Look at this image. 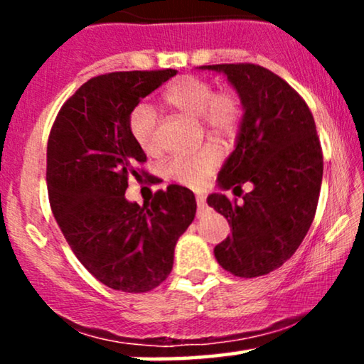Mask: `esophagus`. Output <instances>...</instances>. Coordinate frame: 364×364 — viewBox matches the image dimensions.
Segmentation results:
<instances>
[{
	"label": "esophagus",
	"instance_id": "34e87169",
	"mask_svg": "<svg viewBox=\"0 0 364 364\" xmlns=\"http://www.w3.org/2000/svg\"><path fill=\"white\" fill-rule=\"evenodd\" d=\"M196 205H198V214L200 212L203 210V208H205V196L203 195H196Z\"/></svg>",
	"mask_w": 364,
	"mask_h": 364
}]
</instances>
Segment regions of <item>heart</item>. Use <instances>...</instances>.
I'll return each mask as SVG.
<instances>
[{
	"mask_svg": "<svg viewBox=\"0 0 364 364\" xmlns=\"http://www.w3.org/2000/svg\"><path fill=\"white\" fill-rule=\"evenodd\" d=\"M164 102L185 114L196 116L205 132L219 139H229L240 127V97L231 90L214 92L207 80L185 75L174 80L162 95ZM156 111L149 104H139L129 114V132L145 152L157 150ZM220 154L214 145H203L193 152L179 154L168 164V173L186 186H200L219 166Z\"/></svg>",
	"mask_w": 364,
	"mask_h": 364,
	"instance_id": "heart-1",
	"label": "heart"
}]
</instances>
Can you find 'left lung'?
<instances>
[{
    "mask_svg": "<svg viewBox=\"0 0 364 364\" xmlns=\"http://www.w3.org/2000/svg\"><path fill=\"white\" fill-rule=\"evenodd\" d=\"M224 75L243 107L235 150L217 176L225 191L252 182L241 204L222 191L207 196L231 225L214 248L228 272L252 279L279 269L294 255L318 203L323 156L306 102L287 82L257 65L198 66Z\"/></svg>",
    "mask_w": 364,
    "mask_h": 364,
    "instance_id": "left-lung-1",
    "label": "left lung"
}]
</instances>
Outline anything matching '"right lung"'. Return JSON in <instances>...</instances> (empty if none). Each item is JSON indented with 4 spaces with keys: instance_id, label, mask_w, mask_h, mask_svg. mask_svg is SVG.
Masks as SVG:
<instances>
[{
    "instance_id": "add662e5",
    "label": "right lung",
    "mask_w": 364,
    "mask_h": 364,
    "mask_svg": "<svg viewBox=\"0 0 364 364\" xmlns=\"http://www.w3.org/2000/svg\"><path fill=\"white\" fill-rule=\"evenodd\" d=\"M176 70L116 72L90 78L54 121L48 141V191L54 219L77 258L97 281L147 292L173 270L179 236L193 220V191L171 185L139 205L124 196L139 178L144 150L129 114Z\"/></svg>"
}]
</instances>
